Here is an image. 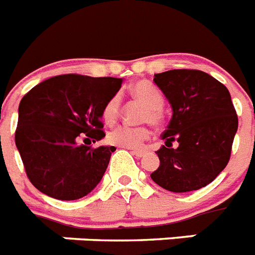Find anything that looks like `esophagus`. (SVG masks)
Listing matches in <instances>:
<instances>
[{
    "mask_svg": "<svg viewBox=\"0 0 255 255\" xmlns=\"http://www.w3.org/2000/svg\"><path fill=\"white\" fill-rule=\"evenodd\" d=\"M131 153L134 155V156L136 157H142L143 153H144V151L143 150H136V148H134V150H131Z\"/></svg>",
    "mask_w": 255,
    "mask_h": 255,
    "instance_id": "1",
    "label": "esophagus"
}]
</instances>
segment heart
Returning <instances> with one entry per match:
<instances>
[{
    "instance_id": "b5f03b06",
    "label": "heart",
    "mask_w": 255,
    "mask_h": 255,
    "mask_svg": "<svg viewBox=\"0 0 255 255\" xmlns=\"http://www.w3.org/2000/svg\"><path fill=\"white\" fill-rule=\"evenodd\" d=\"M130 95L146 107L142 120L144 123H150L155 126H159L163 123V108L164 98L161 92L150 82L139 81L135 82L130 87ZM121 112V98L120 95H113L108 102L105 103L103 108V120L107 124L116 123ZM150 130L146 126L140 128H131V126H119L108 132V142L115 146L124 147V148H138L142 146L144 140L148 139Z\"/></svg>"
}]
</instances>
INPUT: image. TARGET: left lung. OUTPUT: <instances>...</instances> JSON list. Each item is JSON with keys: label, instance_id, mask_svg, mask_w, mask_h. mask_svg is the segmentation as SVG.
Listing matches in <instances>:
<instances>
[{"label": "left lung", "instance_id": "obj_1", "mask_svg": "<svg viewBox=\"0 0 255 255\" xmlns=\"http://www.w3.org/2000/svg\"><path fill=\"white\" fill-rule=\"evenodd\" d=\"M153 82L172 108V119L156 153L160 165L151 178L165 190H198L215 180L228 164L239 128L231 94L201 70L164 71ZM177 140L179 147L171 148Z\"/></svg>", "mask_w": 255, "mask_h": 255}]
</instances>
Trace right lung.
<instances>
[{"mask_svg":"<svg viewBox=\"0 0 255 255\" xmlns=\"http://www.w3.org/2000/svg\"><path fill=\"white\" fill-rule=\"evenodd\" d=\"M123 78L65 74L52 77L19 103L15 144L27 177L37 190L75 201L102 181L113 146L78 144L81 134L103 139V108L119 92Z\"/></svg>","mask_w":255,"mask_h":255,"instance_id":"obj_1","label":"right lung"}]
</instances>
